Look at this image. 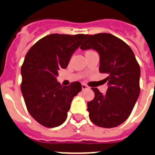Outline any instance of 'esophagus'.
Here are the masks:
<instances>
[{
  "mask_svg": "<svg viewBox=\"0 0 155 155\" xmlns=\"http://www.w3.org/2000/svg\"><path fill=\"white\" fill-rule=\"evenodd\" d=\"M81 87H82V90H85V89H89V87L87 86L85 84H82V85H81Z\"/></svg>",
  "mask_w": 155,
  "mask_h": 155,
  "instance_id": "esophagus-1",
  "label": "esophagus"
}]
</instances>
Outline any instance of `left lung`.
I'll use <instances>...</instances> for the list:
<instances>
[{
	"label": "left lung",
	"mask_w": 155,
	"mask_h": 155,
	"mask_svg": "<svg viewBox=\"0 0 155 155\" xmlns=\"http://www.w3.org/2000/svg\"><path fill=\"white\" fill-rule=\"evenodd\" d=\"M82 51L93 49L99 54L100 72L107 74L108 89L103 94L93 88L95 97L87 103L89 118L101 127H115L131 115L139 98L140 67L132 50L113 35H87Z\"/></svg>",
	"instance_id": "8db88e82"
}]
</instances>
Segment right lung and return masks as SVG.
Instances as JSON below:
<instances>
[{
  "label": "right lung",
  "mask_w": 155,
  "mask_h": 155,
  "mask_svg": "<svg viewBox=\"0 0 155 155\" xmlns=\"http://www.w3.org/2000/svg\"><path fill=\"white\" fill-rule=\"evenodd\" d=\"M86 37L83 34L49 35L35 43L24 58L21 92L30 115L44 127L62 124L73 98L81 91L79 81L62 86L57 77Z\"/></svg>",
  "instance_id": "right-lung-1"
}]
</instances>
